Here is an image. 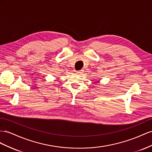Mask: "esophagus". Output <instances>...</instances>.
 I'll return each instance as SVG.
<instances>
[{
  "label": "esophagus",
  "instance_id": "1",
  "mask_svg": "<svg viewBox=\"0 0 152 152\" xmlns=\"http://www.w3.org/2000/svg\"><path fill=\"white\" fill-rule=\"evenodd\" d=\"M83 70L77 71L76 72V73H77V74H78V75H81V74H83Z\"/></svg>",
  "mask_w": 152,
  "mask_h": 152
}]
</instances>
